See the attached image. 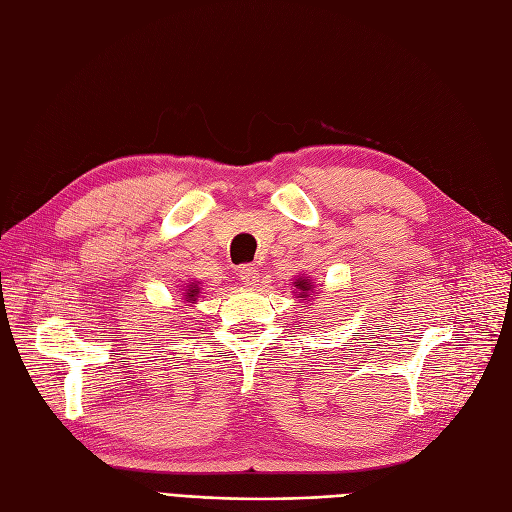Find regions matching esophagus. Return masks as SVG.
Listing matches in <instances>:
<instances>
[{
    "mask_svg": "<svg viewBox=\"0 0 512 512\" xmlns=\"http://www.w3.org/2000/svg\"><path fill=\"white\" fill-rule=\"evenodd\" d=\"M258 277H260V273H258V269H256L254 265H243V267H239V280H241L243 284L256 286V284H258Z\"/></svg>",
    "mask_w": 512,
    "mask_h": 512,
    "instance_id": "34e87169",
    "label": "esophagus"
}]
</instances>
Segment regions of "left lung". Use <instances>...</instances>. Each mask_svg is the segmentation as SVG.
<instances>
[{"instance_id": "obj_1", "label": "left lung", "mask_w": 512, "mask_h": 512, "mask_svg": "<svg viewBox=\"0 0 512 512\" xmlns=\"http://www.w3.org/2000/svg\"><path fill=\"white\" fill-rule=\"evenodd\" d=\"M297 286H299L301 290H305V292L309 290V282H307V280H301V282H297ZM305 292H301V299H303V297H307V294H305Z\"/></svg>"}]
</instances>
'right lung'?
Segmentation results:
<instances>
[{"instance_id":"right-lung-1","label":"right lung","mask_w":512,"mask_h":512,"mask_svg":"<svg viewBox=\"0 0 512 512\" xmlns=\"http://www.w3.org/2000/svg\"><path fill=\"white\" fill-rule=\"evenodd\" d=\"M196 294H198V288H196V286H192V288H190V292H185V299H188V303H192Z\"/></svg>"}]
</instances>
